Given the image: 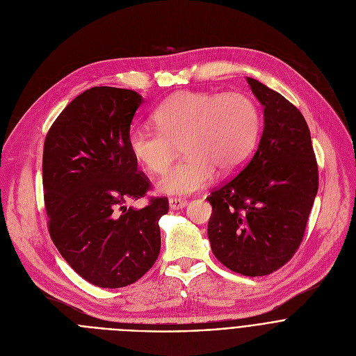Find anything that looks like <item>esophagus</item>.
<instances>
[{"instance_id":"34e87169","label":"esophagus","mask_w":356,"mask_h":356,"mask_svg":"<svg viewBox=\"0 0 356 356\" xmlns=\"http://www.w3.org/2000/svg\"><path fill=\"white\" fill-rule=\"evenodd\" d=\"M169 206L172 210H179V209H184L187 206V200L184 198H177V197H172L169 198Z\"/></svg>"}]
</instances>
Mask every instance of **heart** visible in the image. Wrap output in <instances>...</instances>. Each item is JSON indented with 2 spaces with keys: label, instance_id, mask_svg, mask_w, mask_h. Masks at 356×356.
I'll list each match as a JSON object with an SVG mask.
<instances>
[{
  "label": "heart",
  "instance_id": "1",
  "mask_svg": "<svg viewBox=\"0 0 356 356\" xmlns=\"http://www.w3.org/2000/svg\"><path fill=\"white\" fill-rule=\"evenodd\" d=\"M156 128L134 125L128 146L147 172L162 175L175 161L180 145L186 159L158 183L166 194L187 195L207 187L221 173L238 170L252 155L261 132L255 101L241 92H177L155 110Z\"/></svg>",
  "mask_w": 356,
  "mask_h": 356
}]
</instances>
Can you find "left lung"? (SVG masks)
<instances>
[{
	"label": "left lung",
	"instance_id": "left-lung-1",
	"mask_svg": "<svg viewBox=\"0 0 356 356\" xmlns=\"http://www.w3.org/2000/svg\"><path fill=\"white\" fill-rule=\"evenodd\" d=\"M265 125L241 172L207 197L216 258L243 276H266L297 252L318 190V166L302 114L277 91L248 77Z\"/></svg>",
	"mask_w": 356,
	"mask_h": 356
}]
</instances>
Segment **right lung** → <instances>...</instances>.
Returning <instances> with one entry per match:
<instances>
[{"label": "right lung", "mask_w": 356, "mask_h": 356, "mask_svg": "<svg viewBox=\"0 0 356 356\" xmlns=\"http://www.w3.org/2000/svg\"><path fill=\"white\" fill-rule=\"evenodd\" d=\"M142 95L117 87H91L77 95L49 128L42 161L47 229L65 261L104 289L135 283L161 252L159 218L166 197H150V180L138 170L128 132Z\"/></svg>", "instance_id": "add662e5"}]
</instances>
